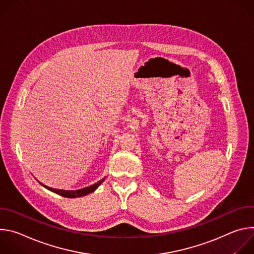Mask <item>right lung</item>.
<instances>
[{
  "mask_svg": "<svg viewBox=\"0 0 254 254\" xmlns=\"http://www.w3.org/2000/svg\"><path fill=\"white\" fill-rule=\"evenodd\" d=\"M103 180L104 179L100 180L99 182H97V183H95V184H93V185H91L89 187H86V188H83V189H80V190H76V191L57 190V189H52V188L47 187V186H44V187H46L48 190H50V191H52V192H54V193H56V194H58L60 196L67 197V198H76V197H82V196H85V195H87L89 193L94 192L98 188V186L103 182Z\"/></svg>",
  "mask_w": 254,
  "mask_h": 254,
  "instance_id": "1",
  "label": "right lung"
}]
</instances>
